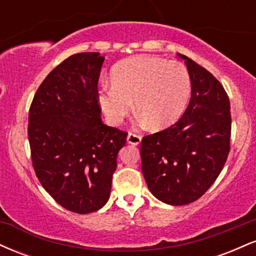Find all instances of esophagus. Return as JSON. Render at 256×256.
<instances>
[{"instance_id":"esophagus-1","label":"esophagus","mask_w":256,"mask_h":256,"mask_svg":"<svg viewBox=\"0 0 256 256\" xmlns=\"http://www.w3.org/2000/svg\"><path fill=\"white\" fill-rule=\"evenodd\" d=\"M142 140V137L140 136L138 134H134V132H130L128 134V144H134V146H138Z\"/></svg>"}]
</instances>
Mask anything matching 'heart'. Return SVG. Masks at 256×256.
<instances>
[{
	"mask_svg": "<svg viewBox=\"0 0 256 256\" xmlns=\"http://www.w3.org/2000/svg\"><path fill=\"white\" fill-rule=\"evenodd\" d=\"M192 94L189 72L178 61L140 55L112 70V83L98 91V104L110 124H119L134 107L152 130H162L183 116Z\"/></svg>",
	"mask_w": 256,
	"mask_h": 256,
	"instance_id": "1",
	"label": "heart"
}]
</instances>
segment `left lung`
<instances>
[{
	"label": "left lung",
	"instance_id": "8db88e82",
	"mask_svg": "<svg viewBox=\"0 0 256 256\" xmlns=\"http://www.w3.org/2000/svg\"><path fill=\"white\" fill-rule=\"evenodd\" d=\"M192 80V98L174 125L140 143L142 172L152 195L172 206L192 204L210 188L230 150V101L212 73L178 54Z\"/></svg>",
	"mask_w": 256,
	"mask_h": 256
}]
</instances>
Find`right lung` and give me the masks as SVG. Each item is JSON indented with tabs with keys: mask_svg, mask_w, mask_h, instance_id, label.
<instances>
[{
	"mask_svg": "<svg viewBox=\"0 0 256 256\" xmlns=\"http://www.w3.org/2000/svg\"><path fill=\"white\" fill-rule=\"evenodd\" d=\"M100 52L71 55L46 76L28 113L34 172L58 204L78 214L107 204L116 156L128 134L104 124Z\"/></svg>",
	"mask_w": 256,
	"mask_h": 256,
	"instance_id": "right-lung-1",
	"label": "right lung"
}]
</instances>
